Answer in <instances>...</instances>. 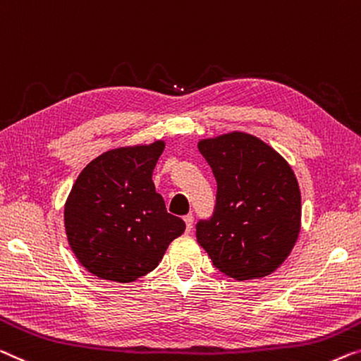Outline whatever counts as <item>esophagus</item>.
Instances as JSON below:
<instances>
[{
	"label": "esophagus",
	"instance_id": "obj_1",
	"mask_svg": "<svg viewBox=\"0 0 361 361\" xmlns=\"http://www.w3.org/2000/svg\"><path fill=\"white\" fill-rule=\"evenodd\" d=\"M192 222H195V217H192V214L185 215V224H186V230H188V232H191Z\"/></svg>",
	"mask_w": 361,
	"mask_h": 361
}]
</instances>
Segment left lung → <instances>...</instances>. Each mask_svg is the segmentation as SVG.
Here are the masks:
<instances>
[{"mask_svg": "<svg viewBox=\"0 0 361 361\" xmlns=\"http://www.w3.org/2000/svg\"><path fill=\"white\" fill-rule=\"evenodd\" d=\"M197 149L217 181L212 217L196 225L197 243L235 281L269 276L300 233L301 195L292 166L246 133L202 139Z\"/></svg>", "mask_w": 361, "mask_h": 361, "instance_id": "left-lung-1", "label": "left lung"}]
</instances>
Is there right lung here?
<instances>
[{"label":"right lung","mask_w":361,"mask_h":361,"mask_svg":"<svg viewBox=\"0 0 361 361\" xmlns=\"http://www.w3.org/2000/svg\"><path fill=\"white\" fill-rule=\"evenodd\" d=\"M165 142L118 147L80 171L64 204L71 250L90 274L128 283L154 271L169 245L185 232L166 212L152 171Z\"/></svg>","instance_id":"1"}]
</instances>
